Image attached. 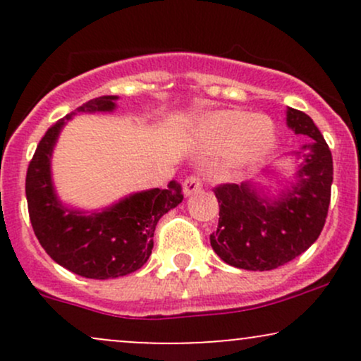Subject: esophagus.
Instances as JSON below:
<instances>
[{
  "mask_svg": "<svg viewBox=\"0 0 361 361\" xmlns=\"http://www.w3.org/2000/svg\"><path fill=\"white\" fill-rule=\"evenodd\" d=\"M202 178L197 175V173H193V175H190L186 180L183 181V193L185 195H193L197 192H200L202 190Z\"/></svg>",
  "mask_w": 361,
  "mask_h": 361,
  "instance_id": "1",
  "label": "esophagus"
}]
</instances>
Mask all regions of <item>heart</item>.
Masks as SVG:
<instances>
[{"label":"heart","instance_id":"1","mask_svg":"<svg viewBox=\"0 0 361 361\" xmlns=\"http://www.w3.org/2000/svg\"><path fill=\"white\" fill-rule=\"evenodd\" d=\"M202 134L215 147L226 149L233 166L259 163L275 146L276 130L270 117L241 110H221L202 120Z\"/></svg>","mask_w":361,"mask_h":361}]
</instances>
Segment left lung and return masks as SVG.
<instances>
[{
  "label": "left lung",
  "instance_id": "1",
  "mask_svg": "<svg viewBox=\"0 0 361 361\" xmlns=\"http://www.w3.org/2000/svg\"><path fill=\"white\" fill-rule=\"evenodd\" d=\"M287 123L312 142L295 152L302 157L299 183L276 200L261 198L250 183L214 188L219 226L210 234L214 251L241 270L267 271L307 251L326 224L333 183V156L316 123L304 111L288 109Z\"/></svg>",
  "mask_w": 361,
  "mask_h": 361
}]
</instances>
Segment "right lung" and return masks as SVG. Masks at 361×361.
Returning a JSON list of instances; mask_svg holds the SVG:
<instances>
[{"instance_id": "add662e5", "label": "right lung", "mask_w": 361, "mask_h": 361, "mask_svg": "<svg viewBox=\"0 0 361 361\" xmlns=\"http://www.w3.org/2000/svg\"><path fill=\"white\" fill-rule=\"evenodd\" d=\"M117 97H100L57 120L40 139L25 180L34 233L51 258L85 279H117L139 270L151 256L159 219L183 200L181 185L147 190L123 198L100 214L82 215L57 200L51 180V154L66 120L81 111H110Z\"/></svg>"}]
</instances>
